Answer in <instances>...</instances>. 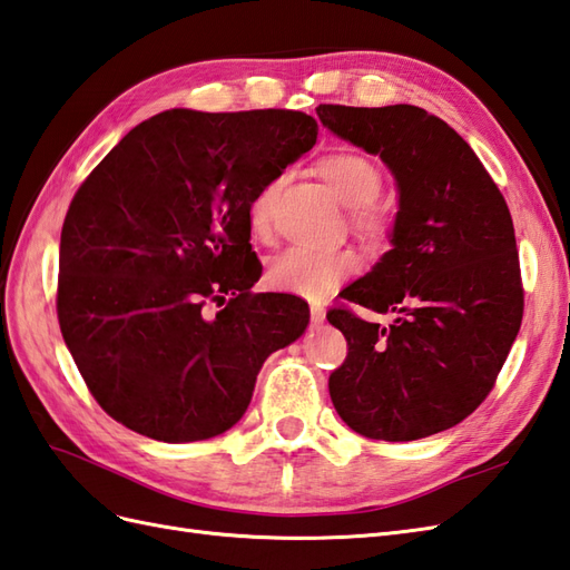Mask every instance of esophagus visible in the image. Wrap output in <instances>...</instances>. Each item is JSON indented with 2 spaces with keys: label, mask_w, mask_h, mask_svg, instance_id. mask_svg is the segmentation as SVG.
Returning <instances> with one entry per match:
<instances>
[{
  "label": "esophagus",
  "mask_w": 570,
  "mask_h": 570,
  "mask_svg": "<svg viewBox=\"0 0 570 570\" xmlns=\"http://www.w3.org/2000/svg\"><path fill=\"white\" fill-rule=\"evenodd\" d=\"M311 323L313 325H323L325 323V308L321 306V303H311Z\"/></svg>",
  "instance_id": "obj_1"
}]
</instances>
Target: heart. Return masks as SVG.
I'll return each instance as SVG.
<instances>
[{"instance_id": "heart-1", "label": "heart", "mask_w": 570, "mask_h": 570, "mask_svg": "<svg viewBox=\"0 0 570 570\" xmlns=\"http://www.w3.org/2000/svg\"><path fill=\"white\" fill-rule=\"evenodd\" d=\"M315 169L330 191L352 208V223L356 230L372 237V240H381L389 233L391 218L386 208L374 204V198L381 191V171L366 155L354 150L327 153L317 160ZM276 189H279V184L272 181L249 202L247 223L257 237H264L272 228ZM356 269H360V257L352 249L291 247L269 262L264 282L269 288L282 291V294L323 298L342 282L350 279Z\"/></svg>"}]
</instances>
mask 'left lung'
<instances>
[{
	"label": "left lung",
	"instance_id": "1",
	"mask_svg": "<svg viewBox=\"0 0 570 570\" xmlns=\"http://www.w3.org/2000/svg\"><path fill=\"white\" fill-rule=\"evenodd\" d=\"M315 114L379 155L399 189L391 249L342 291L393 321L327 313L350 347L330 374V399L368 440L413 442L454 428L491 393L522 325L510 208L471 145L420 106L321 104Z\"/></svg>",
	"mask_w": 570,
	"mask_h": 570
}]
</instances>
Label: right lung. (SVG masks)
I'll return each instance as SVG.
<instances>
[{"label":"right lung","mask_w":570,"mask_h":570,"mask_svg":"<svg viewBox=\"0 0 570 570\" xmlns=\"http://www.w3.org/2000/svg\"><path fill=\"white\" fill-rule=\"evenodd\" d=\"M317 138L315 118L163 111L77 189L60 235L58 321L97 403L157 442L230 430L262 364L308 327V303L253 294V196ZM222 311L206 316L203 306Z\"/></svg>","instance_id":"right-lung-1"}]
</instances>
